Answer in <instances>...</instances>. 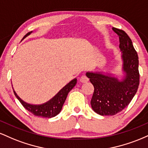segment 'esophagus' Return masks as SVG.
<instances>
[{"label": "esophagus", "mask_w": 148, "mask_h": 148, "mask_svg": "<svg viewBox=\"0 0 148 148\" xmlns=\"http://www.w3.org/2000/svg\"><path fill=\"white\" fill-rule=\"evenodd\" d=\"M80 81H81V83H87L88 81V79L86 75H83L81 78H80Z\"/></svg>", "instance_id": "34e87169"}]
</instances>
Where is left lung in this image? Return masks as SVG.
<instances>
[{"mask_svg":"<svg viewBox=\"0 0 148 148\" xmlns=\"http://www.w3.org/2000/svg\"><path fill=\"white\" fill-rule=\"evenodd\" d=\"M113 30L120 39L124 79L120 81L100 72L86 73L95 88L90 101L92 108L101 115H113L123 111L133 99L139 86L138 57L132 40L124 30L115 28Z\"/></svg>","mask_w":148,"mask_h":148,"instance_id":"left-lung-1","label":"left lung"}]
</instances>
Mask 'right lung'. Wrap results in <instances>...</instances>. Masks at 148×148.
<instances>
[{
  "label": "right lung",
  "mask_w": 148,
  "mask_h": 148,
  "mask_svg": "<svg viewBox=\"0 0 148 148\" xmlns=\"http://www.w3.org/2000/svg\"><path fill=\"white\" fill-rule=\"evenodd\" d=\"M32 32H30V33H27L23 37V38L29 35ZM76 81H77L76 79H73L68 84L66 85L63 88H62L58 92V93L56 95L51 99H50L47 102L43 103V104L40 105H33L25 102L16 95L14 90H14V93L16 97L17 98L18 101L21 102L25 109L28 110L31 113H33L35 116L51 118L56 116L60 113L64 101H65L66 98H67V95H68L69 91L75 86V85L76 84Z\"/></svg>",
  "instance_id": "right-lung-1"
}]
</instances>
